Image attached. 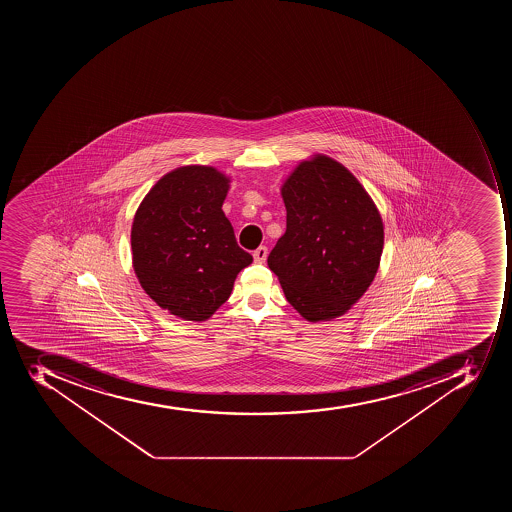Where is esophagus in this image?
I'll list each match as a JSON object with an SVG mask.
<instances>
[{"instance_id": "34e87169", "label": "esophagus", "mask_w": 512, "mask_h": 512, "mask_svg": "<svg viewBox=\"0 0 512 512\" xmlns=\"http://www.w3.org/2000/svg\"><path fill=\"white\" fill-rule=\"evenodd\" d=\"M267 246H259L258 250H254L253 256L254 261L256 262H264L267 259Z\"/></svg>"}]
</instances>
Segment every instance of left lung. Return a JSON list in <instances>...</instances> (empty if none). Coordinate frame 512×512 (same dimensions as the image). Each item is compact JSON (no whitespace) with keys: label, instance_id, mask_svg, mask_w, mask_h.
I'll return each instance as SVG.
<instances>
[{"label":"left lung","instance_id":"left-lung-1","mask_svg":"<svg viewBox=\"0 0 512 512\" xmlns=\"http://www.w3.org/2000/svg\"><path fill=\"white\" fill-rule=\"evenodd\" d=\"M282 197L286 232L267 264L302 317H339L378 272L384 230L375 203L341 163L323 155L294 169Z\"/></svg>","mask_w":512,"mask_h":512}]
</instances>
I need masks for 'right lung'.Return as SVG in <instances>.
<instances>
[{"label":"right lung","instance_id":"1","mask_svg":"<svg viewBox=\"0 0 512 512\" xmlns=\"http://www.w3.org/2000/svg\"><path fill=\"white\" fill-rule=\"evenodd\" d=\"M229 179L211 166H182L142 200L131 229L133 266L161 309L202 322L229 299L253 256L222 211Z\"/></svg>","mask_w":512,"mask_h":512}]
</instances>
